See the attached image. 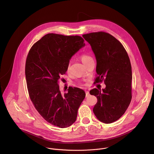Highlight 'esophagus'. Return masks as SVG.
<instances>
[{
    "instance_id": "obj_1",
    "label": "esophagus",
    "mask_w": 154,
    "mask_h": 154,
    "mask_svg": "<svg viewBox=\"0 0 154 154\" xmlns=\"http://www.w3.org/2000/svg\"><path fill=\"white\" fill-rule=\"evenodd\" d=\"M89 95H90L89 92H88V91H85V97H87L88 96H89Z\"/></svg>"
}]
</instances>
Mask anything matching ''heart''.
I'll return each mask as SVG.
<instances>
[{
	"instance_id": "obj_1",
	"label": "heart",
	"mask_w": 154,
	"mask_h": 154,
	"mask_svg": "<svg viewBox=\"0 0 154 154\" xmlns=\"http://www.w3.org/2000/svg\"><path fill=\"white\" fill-rule=\"evenodd\" d=\"M80 58L81 61H82V63H83L85 65L90 60H91L93 59L91 56H90V55H87V54H82V55L80 56ZM69 65L68 66L67 71H69Z\"/></svg>"
}]
</instances>
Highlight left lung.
Segmentation results:
<instances>
[{"mask_svg": "<svg viewBox=\"0 0 154 154\" xmlns=\"http://www.w3.org/2000/svg\"><path fill=\"white\" fill-rule=\"evenodd\" d=\"M91 45L96 61L97 75L94 84L104 81L103 91H90L97 102L93 111L104 123H111L125 113L132 99V67L128 54L123 45L112 35L96 32L83 35Z\"/></svg>", "mask_w": 154, "mask_h": 154, "instance_id": "1", "label": "left lung"}]
</instances>
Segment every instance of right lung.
<instances>
[{"instance_id": "1", "label": "right lung", "mask_w": 154, "mask_h": 154, "mask_svg": "<svg viewBox=\"0 0 154 154\" xmlns=\"http://www.w3.org/2000/svg\"><path fill=\"white\" fill-rule=\"evenodd\" d=\"M80 36L48 34L36 42L26 57L25 76L29 96L40 115L54 126L67 128L75 122L85 92L69 87L62 94L59 80L71 57L84 47Z\"/></svg>"}]
</instances>
